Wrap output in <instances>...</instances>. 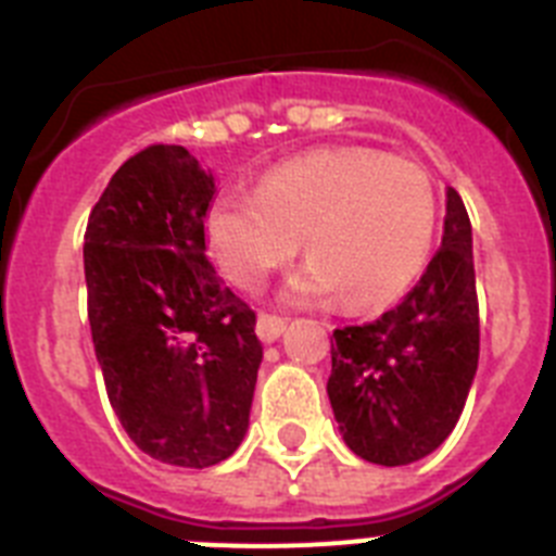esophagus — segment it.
Segmentation results:
<instances>
[{
    "label": "esophagus",
    "instance_id": "34e87169",
    "mask_svg": "<svg viewBox=\"0 0 556 556\" xmlns=\"http://www.w3.org/2000/svg\"><path fill=\"white\" fill-rule=\"evenodd\" d=\"M283 328H287V320L283 317H275V314L262 312L258 314V320H255V333L262 342H275V339L281 337Z\"/></svg>",
    "mask_w": 556,
    "mask_h": 556
}]
</instances>
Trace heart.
<instances>
[{
	"label": "heart",
	"mask_w": 556,
	"mask_h": 556,
	"mask_svg": "<svg viewBox=\"0 0 556 556\" xmlns=\"http://www.w3.org/2000/svg\"><path fill=\"white\" fill-rule=\"evenodd\" d=\"M437 230V189L417 161L367 147L314 150L267 172L255 191L225 189L205 242L230 283L255 292L306 244L289 303L342 298L351 308L397 301L420 278Z\"/></svg>",
	"instance_id": "b5f03b06"
}]
</instances>
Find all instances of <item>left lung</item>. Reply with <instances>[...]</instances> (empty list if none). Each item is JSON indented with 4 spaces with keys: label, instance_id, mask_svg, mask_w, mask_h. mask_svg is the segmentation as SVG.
Here are the masks:
<instances>
[{
    "label": "left lung",
    "instance_id": "1",
    "mask_svg": "<svg viewBox=\"0 0 556 556\" xmlns=\"http://www.w3.org/2000/svg\"><path fill=\"white\" fill-rule=\"evenodd\" d=\"M333 342L328 397L353 454L395 468L454 431L479 365L473 236L456 189L417 287L378 320L337 328Z\"/></svg>",
    "mask_w": 556,
    "mask_h": 556
}]
</instances>
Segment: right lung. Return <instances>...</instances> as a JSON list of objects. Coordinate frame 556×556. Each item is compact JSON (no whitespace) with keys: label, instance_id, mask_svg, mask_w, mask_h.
<instances>
[{"label":"right lung","instance_id":"add662e5","mask_svg":"<svg viewBox=\"0 0 556 556\" xmlns=\"http://www.w3.org/2000/svg\"><path fill=\"white\" fill-rule=\"evenodd\" d=\"M211 198L186 147L150 144L116 169L83 244L108 401L132 443L180 468L239 448L262 365L255 312L205 258Z\"/></svg>","mask_w":556,"mask_h":556}]
</instances>
